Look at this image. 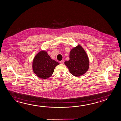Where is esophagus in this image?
<instances>
[{
    "label": "esophagus",
    "instance_id": "obj_1",
    "mask_svg": "<svg viewBox=\"0 0 121 121\" xmlns=\"http://www.w3.org/2000/svg\"><path fill=\"white\" fill-rule=\"evenodd\" d=\"M64 60H62V61H61L60 62V63H61V64H63L64 63Z\"/></svg>",
    "mask_w": 121,
    "mask_h": 121
}]
</instances>
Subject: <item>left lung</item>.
<instances>
[{
	"mask_svg": "<svg viewBox=\"0 0 121 121\" xmlns=\"http://www.w3.org/2000/svg\"><path fill=\"white\" fill-rule=\"evenodd\" d=\"M69 61L65 62L71 74L79 77L86 73L89 68V58L84 48L78 45L71 49Z\"/></svg>",
	"mask_w": 121,
	"mask_h": 121,
	"instance_id": "1",
	"label": "left lung"
}]
</instances>
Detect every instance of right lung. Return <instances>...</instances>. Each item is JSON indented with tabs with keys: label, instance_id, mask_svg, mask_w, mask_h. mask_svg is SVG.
Returning a JSON list of instances; mask_svg holds the SVG:
<instances>
[{
	"label": "right lung",
	"instance_id": "add662e5",
	"mask_svg": "<svg viewBox=\"0 0 121 121\" xmlns=\"http://www.w3.org/2000/svg\"><path fill=\"white\" fill-rule=\"evenodd\" d=\"M59 63L52 59L47 51L41 50L35 56L32 62V69L35 74L41 79H47L52 76L55 67Z\"/></svg>",
	"mask_w": 121,
	"mask_h": 121
}]
</instances>
